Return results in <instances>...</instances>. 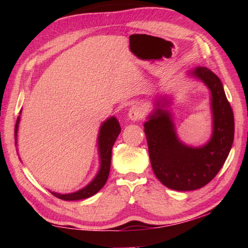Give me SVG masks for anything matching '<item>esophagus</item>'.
<instances>
[{
	"label": "esophagus",
	"instance_id": "obj_1",
	"mask_svg": "<svg viewBox=\"0 0 248 248\" xmlns=\"http://www.w3.org/2000/svg\"><path fill=\"white\" fill-rule=\"evenodd\" d=\"M128 116L132 121L140 120L144 117V109L139 107V105H133V107L129 109Z\"/></svg>",
	"mask_w": 248,
	"mask_h": 248
}]
</instances>
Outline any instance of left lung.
Masks as SVG:
<instances>
[{"label":"left lung","instance_id":"8db88e82","mask_svg":"<svg viewBox=\"0 0 248 248\" xmlns=\"http://www.w3.org/2000/svg\"><path fill=\"white\" fill-rule=\"evenodd\" d=\"M189 73L211 92V140L202 147H189L179 140L171 114L164 109L166 102L156 108L144 124L155 175L175 191H193L211 181L227 159L234 135L233 112L218 77L205 67H196Z\"/></svg>","mask_w":248,"mask_h":248}]
</instances>
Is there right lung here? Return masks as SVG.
I'll list each match as a JSON object with an SVG mask.
<instances>
[{"mask_svg":"<svg viewBox=\"0 0 248 248\" xmlns=\"http://www.w3.org/2000/svg\"><path fill=\"white\" fill-rule=\"evenodd\" d=\"M20 117L17 119V124L15 127V139L16 144H17V133H18V125H19ZM120 125L118 120L115 117H110L100 127V132L98 136V149H99V156H100V170L97 173V176L93 178V180L87 184L85 187L71 194H60L55 192H51L55 197L62 199V200H80L85 199L93 196L101 189L105 182H107L109 173L110 168V159H112V148L117 140L120 133Z\"/></svg>","mask_w":248,"mask_h":248,"instance_id":"add662e5","label":"right lung"}]
</instances>
